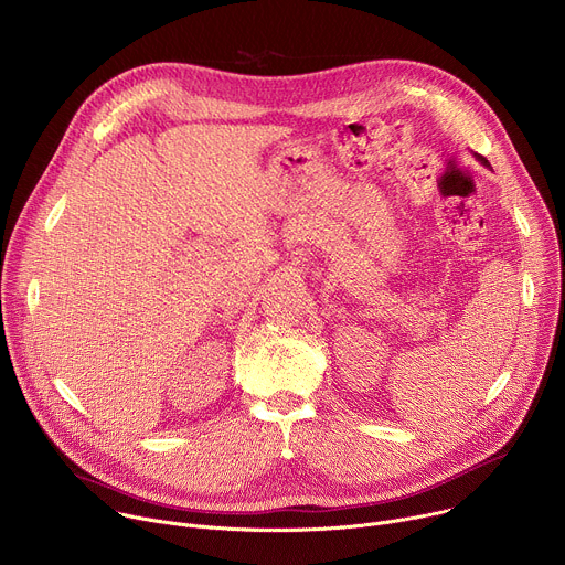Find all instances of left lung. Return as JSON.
<instances>
[{
	"mask_svg": "<svg viewBox=\"0 0 565 565\" xmlns=\"http://www.w3.org/2000/svg\"><path fill=\"white\" fill-rule=\"evenodd\" d=\"M473 156H476V160H480V163H482V166H488V168H490V163H488V160H486V158H482L480 153H473Z\"/></svg>",
	"mask_w": 565,
	"mask_h": 565,
	"instance_id": "8db88e82",
	"label": "left lung"
}]
</instances>
